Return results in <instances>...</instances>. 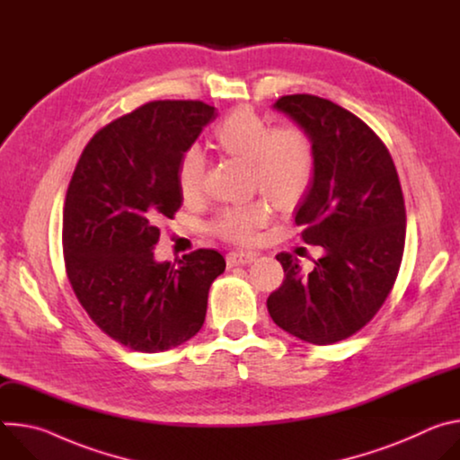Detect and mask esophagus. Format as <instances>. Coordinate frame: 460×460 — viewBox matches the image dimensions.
<instances>
[{"label": "esophagus", "mask_w": 460, "mask_h": 460, "mask_svg": "<svg viewBox=\"0 0 460 460\" xmlns=\"http://www.w3.org/2000/svg\"><path fill=\"white\" fill-rule=\"evenodd\" d=\"M256 258V252L252 251H231L227 254V264L229 266H245Z\"/></svg>", "instance_id": "obj_1"}]
</instances>
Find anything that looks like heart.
Returning <instances> with one entry per match:
<instances>
[{
    "instance_id": "obj_1",
    "label": "heart",
    "mask_w": 460,
    "mask_h": 460,
    "mask_svg": "<svg viewBox=\"0 0 460 460\" xmlns=\"http://www.w3.org/2000/svg\"><path fill=\"white\" fill-rule=\"evenodd\" d=\"M215 146L229 156L249 164L251 181L277 208H291L307 192L316 167V151L307 130L286 123L271 127L270 119L251 107H240L215 127ZM208 162L200 147H189L178 162V189L185 200H199L206 187ZM270 209L261 200L224 208L213 231L229 242L245 243L266 226Z\"/></svg>"
}]
</instances>
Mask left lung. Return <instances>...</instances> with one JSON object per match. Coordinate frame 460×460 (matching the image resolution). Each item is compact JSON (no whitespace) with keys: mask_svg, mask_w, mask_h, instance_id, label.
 <instances>
[{"mask_svg":"<svg viewBox=\"0 0 460 460\" xmlns=\"http://www.w3.org/2000/svg\"><path fill=\"white\" fill-rule=\"evenodd\" d=\"M307 130L316 151L311 187L296 208L302 240L323 256L304 273L298 258L277 254L286 279L268 298L273 322L316 346L355 335L397 280L406 208L395 164L373 130L344 107L313 94L277 100Z\"/></svg>","mask_w":460,"mask_h":460,"instance_id":"1","label":"left lung"}]
</instances>
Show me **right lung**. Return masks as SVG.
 Instances as JSON below:
<instances>
[{"mask_svg":"<svg viewBox=\"0 0 460 460\" xmlns=\"http://www.w3.org/2000/svg\"><path fill=\"white\" fill-rule=\"evenodd\" d=\"M215 107L160 100L128 112L85 146L63 206V258L82 307L118 344L158 353L200 332L213 280L226 260L196 249L155 260L160 224L183 196L178 162L215 119Z\"/></svg>","mask_w":460,"mask_h":460,"instance_id":"add662e5","label":"right lung"}]
</instances>
